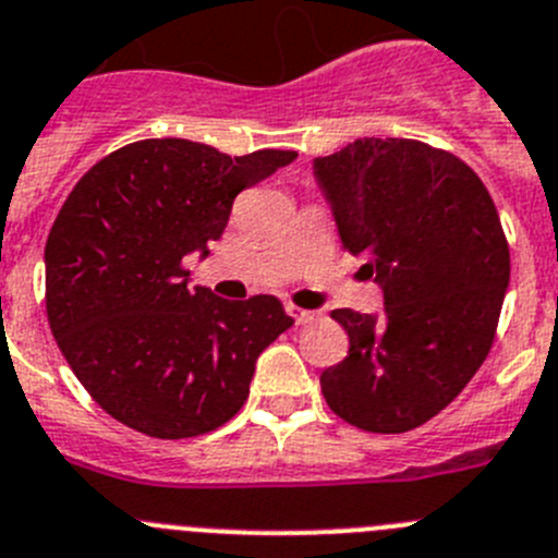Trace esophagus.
<instances>
[{"mask_svg":"<svg viewBox=\"0 0 558 558\" xmlns=\"http://www.w3.org/2000/svg\"><path fill=\"white\" fill-rule=\"evenodd\" d=\"M284 310H288L290 318H295V324H313V320L318 318V313L301 310V306H295V304H284Z\"/></svg>","mask_w":558,"mask_h":558,"instance_id":"1","label":"esophagus"}]
</instances>
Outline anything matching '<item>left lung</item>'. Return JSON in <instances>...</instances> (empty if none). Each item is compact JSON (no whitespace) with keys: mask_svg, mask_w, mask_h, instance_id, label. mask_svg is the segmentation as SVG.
Here are the masks:
<instances>
[{"mask_svg":"<svg viewBox=\"0 0 558 558\" xmlns=\"http://www.w3.org/2000/svg\"><path fill=\"white\" fill-rule=\"evenodd\" d=\"M342 248L385 290L381 318L335 310L349 356L320 373L337 417L401 434L439 415L493 349L509 243L478 173L409 137H360L315 160Z\"/></svg>","mask_w":558,"mask_h":558,"instance_id":"left-lung-1","label":"left lung"}]
</instances>
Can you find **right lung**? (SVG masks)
<instances>
[{
	"label": "right lung",
	"instance_id": "right-lung-1",
	"mask_svg": "<svg viewBox=\"0 0 558 558\" xmlns=\"http://www.w3.org/2000/svg\"><path fill=\"white\" fill-rule=\"evenodd\" d=\"M295 151L221 155L182 137L121 146L74 185L46 238V315L107 415L157 439L216 432L248 398L254 362L293 326L276 295L187 290L240 191Z\"/></svg>",
	"mask_w": 558,
	"mask_h": 558
}]
</instances>
